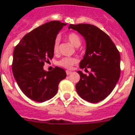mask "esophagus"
<instances>
[{
    "label": "esophagus",
    "mask_w": 135,
    "mask_h": 135,
    "mask_svg": "<svg viewBox=\"0 0 135 135\" xmlns=\"http://www.w3.org/2000/svg\"><path fill=\"white\" fill-rule=\"evenodd\" d=\"M71 72H72V71H69V70H66V74H67V75H70V74H71Z\"/></svg>",
    "instance_id": "obj_1"
}]
</instances>
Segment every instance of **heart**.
Masks as SVG:
<instances>
[{
    "label": "heart",
    "instance_id": "obj_1",
    "mask_svg": "<svg viewBox=\"0 0 135 135\" xmlns=\"http://www.w3.org/2000/svg\"><path fill=\"white\" fill-rule=\"evenodd\" d=\"M67 39L70 42H71L74 46L76 47H78L81 44V38L80 36L74 32H71L69 33L67 36ZM59 38H56L53 42V51L54 53H57L59 52ZM78 62V59L74 57H65L61 59L59 62V64L60 66L64 67L65 68L70 69L71 68L74 64H76Z\"/></svg>",
    "mask_w": 135,
    "mask_h": 135
}]
</instances>
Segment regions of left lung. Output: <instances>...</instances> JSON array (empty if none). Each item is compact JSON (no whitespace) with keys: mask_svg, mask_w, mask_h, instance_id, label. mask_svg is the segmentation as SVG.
Here are the masks:
<instances>
[{"mask_svg":"<svg viewBox=\"0 0 135 135\" xmlns=\"http://www.w3.org/2000/svg\"><path fill=\"white\" fill-rule=\"evenodd\" d=\"M68 28L85 39L86 53L80 68L91 70L89 75L78 71L80 79L76 84V91L88 102L98 103L112 93L120 78V53L109 36L97 26L80 23L70 24Z\"/></svg>","mask_w":135,"mask_h":135,"instance_id":"1","label":"left lung"}]
</instances>
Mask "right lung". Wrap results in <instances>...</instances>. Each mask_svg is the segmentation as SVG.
<instances>
[{"label": "right lung", "mask_w": 135, "mask_h": 135, "mask_svg": "<svg viewBox=\"0 0 135 135\" xmlns=\"http://www.w3.org/2000/svg\"><path fill=\"white\" fill-rule=\"evenodd\" d=\"M65 25L59 21L47 22L26 34L14 49V78L23 94L33 101L42 103L53 98L59 82L66 78L65 71L59 67L51 71L43 69L45 62L53 57V42Z\"/></svg>", "instance_id": "1"}]
</instances>
